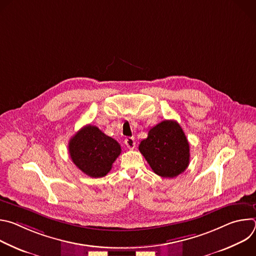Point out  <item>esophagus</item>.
I'll list each match as a JSON object with an SVG mask.
<instances>
[{
  "label": "esophagus",
  "mask_w": 256,
  "mask_h": 256,
  "mask_svg": "<svg viewBox=\"0 0 256 256\" xmlns=\"http://www.w3.org/2000/svg\"><path fill=\"white\" fill-rule=\"evenodd\" d=\"M124 144H126V146L130 150H132L136 147V140H134V138H126L124 140Z\"/></svg>",
  "instance_id": "1"
}]
</instances>
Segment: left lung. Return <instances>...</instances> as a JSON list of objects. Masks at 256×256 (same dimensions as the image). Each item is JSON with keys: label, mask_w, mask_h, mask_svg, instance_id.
I'll return each mask as SVG.
<instances>
[{"label": "left lung", "mask_w": 256, "mask_h": 256, "mask_svg": "<svg viewBox=\"0 0 256 256\" xmlns=\"http://www.w3.org/2000/svg\"><path fill=\"white\" fill-rule=\"evenodd\" d=\"M138 150L161 177H176L190 164V144L175 120H163L153 126L147 138L140 142Z\"/></svg>", "instance_id": "8db88e82"}]
</instances>
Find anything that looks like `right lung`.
<instances>
[{
    "label": "right lung",
    "instance_id": "1",
    "mask_svg": "<svg viewBox=\"0 0 256 256\" xmlns=\"http://www.w3.org/2000/svg\"><path fill=\"white\" fill-rule=\"evenodd\" d=\"M120 144L95 126H85L68 142L72 161L86 175L105 176L120 155Z\"/></svg>",
    "mask_w": 256,
    "mask_h": 256
}]
</instances>
